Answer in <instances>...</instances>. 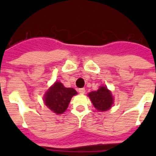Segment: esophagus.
I'll return each mask as SVG.
<instances>
[{
    "label": "esophagus",
    "mask_w": 156,
    "mask_h": 156,
    "mask_svg": "<svg viewBox=\"0 0 156 156\" xmlns=\"http://www.w3.org/2000/svg\"><path fill=\"white\" fill-rule=\"evenodd\" d=\"M78 92L80 94H84L86 92V90L84 88H80V89H78Z\"/></svg>",
    "instance_id": "esophagus-1"
}]
</instances>
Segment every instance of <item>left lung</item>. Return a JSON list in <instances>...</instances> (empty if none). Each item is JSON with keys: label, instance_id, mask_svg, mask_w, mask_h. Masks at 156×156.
I'll list each match as a JSON object with an SVG mask.
<instances>
[{"label": "left lung", "instance_id": "left-lung-1", "mask_svg": "<svg viewBox=\"0 0 156 156\" xmlns=\"http://www.w3.org/2000/svg\"><path fill=\"white\" fill-rule=\"evenodd\" d=\"M93 105L96 110L100 112H105L111 108L113 104V97L111 91L106 87H100L97 90L91 91L88 94Z\"/></svg>", "mask_w": 156, "mask_h": 156}]
</instances>
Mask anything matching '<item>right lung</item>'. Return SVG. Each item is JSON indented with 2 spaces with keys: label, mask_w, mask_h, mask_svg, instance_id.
<instances>
[{
  "label": "right lung",
  "mask_w": 156,
  "mask_h": 156,
  "mask_svg": "<svg viewBox=\"0 0 156 156\" xmlns=\"http://www.w3.org/2000/svg\"><path fill=\"white\" fill-rule=\"evenodd\" d=\"M75 95L77 91L73 88H67L61 82H56L45 93L44 101L54 113L62 114L68 108L71 98Z\"/></svg>",
  "instance_id": "obj_1"
}]
</instances>
